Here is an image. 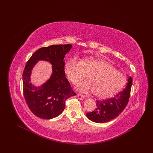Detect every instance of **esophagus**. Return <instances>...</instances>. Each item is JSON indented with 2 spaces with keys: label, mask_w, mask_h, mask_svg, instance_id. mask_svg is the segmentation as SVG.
Wrapping results in <instances>:
<instances>
[{
  "label": "esophagus",
  "mask_w": 153,
  "mask_h": 153,
  "mask_svg": "<svg viewBox=\"0 0 153 153\" xmlns=\"http://www.w3.org/2000/svg\"><path fill=\"white\" fill-rule=\"evenodd\" d=\"M77 96L78 99H80V100H84L85 98V96L82 94H77Z\"/></svg>",
  "instance_id": "obj_1"
}]
</instances>
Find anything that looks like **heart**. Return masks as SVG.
<instances>
[{"label":"heart","mask_w":153,"mask_h":153,"mask_svg":"<svg viewBox=\"0 0 153 153\" xmlns=\"http://www.w3.org/2000/svg\"><path fill=\"white\" fill-rule=\"evenodd\" d=\"M68 79L75 83L87 75V80L75 84L80 92H93L100 98H110L121 91L126 83V77L106 60L100 57H87L82 61L69 59L64 65Z\"/></svg>","instance_id":"obj_1"}]
</instances>
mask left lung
Returning <instances> with one entry per match:
<instances>
[{
	"label": "left lung",
	"mask_w": 153,
	"mask_h": 153,
	"mask_svg": "<svg viewBox=\"0 0 153 153\" xmlns=\"http://www.w3.org/2000/svg\"><path fill=\"white\" fill-rule=\"evenodd\" d=\"M132 81L131 77L129 76L126 88L113 98L105 100H97L95 110L93 112L86 114L88 119L95 123H103L117 117L128 103Z\"/></svg>",
	"instance_id": "8db88e82"
}]
</instances>
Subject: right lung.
<instances>
[{"mask_svg": "<svg viewBox=\"0 0 153 153\" xmlns=\"http://www.w3.org/2000/svg\"><path fill=\"white\" fill-rule=\"evenodd\" d=\"M72 45H55L42 47L32 55L23 73V91L29 109L37 117L50 119L57 117L65 108V101L76 93L72 90L64 73V59ZM38 60L53 64L50 79L41 87L30 82L31 69Z\"/></svg>", "mask_w": 153, "mask_h": 153, "instance_id": "add662e5", "label": "right lung"}]
</instances>
